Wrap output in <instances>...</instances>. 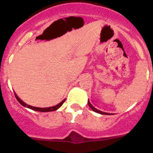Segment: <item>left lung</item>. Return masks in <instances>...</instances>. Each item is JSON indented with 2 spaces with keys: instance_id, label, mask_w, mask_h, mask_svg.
<instances>
[{
  "instance_id": "obj_1",
  "label": "left lung",
  "mask_w": 153,
  "mask_h": 153,
  "mask_svg": "<svg viewBox=\"0 0 153 153\" xmlns=\"http://www.w3.org/2000/svg\"><path fill=\"white\" fill-rule=\"evenodd\" d=\"M88 105H89V107L91 108V109H92V110L94 111V112H97V113H99V114H101V115H112V113H108V112H101V111L98 110V109H97L96 108L94 107L92 105V104H90V102H89V101L88 100Z\"/></svg>"
}]
</instances>
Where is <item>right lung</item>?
<instances>
[{
  "label": "right lung",
  "mask_w": 153,
  "mask_h": 153,
  "mask_svg": "<svg viewBox=\"0 0 153 153\" xmlns=\"http://www.w3.org/2000/svg\"><path fill=\"white\" fill-rule=\"evenodd\" d=\"M15 98H16V99L18 100V101L20 103V104H21V105L24 106H25V107L29 108V109H32V110L38 111V112H52V111L57 110V109H59V108L61 107V106H62V104H64V101H66V99H64L62 101H61V103H59V104H57V105L53 106H50V107L41 108V107H35V106H32L29 105V104H27L25 102H24V101H23L22 100L20 99L19 97H18V95H16V93H15Z\"/></svg>",
  "instance_id": "obj_1"
}]
</instances>
